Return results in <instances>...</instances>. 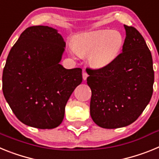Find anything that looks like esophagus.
<instances>
[{
  "instance_id": "esophagus-1",
  "label": "esophagus",
  "mask_w": 159,
  "mask_h": 159,
  "mask_svg": "<svg viewBox=\"0 0 159 159\" xmlns=\"http://www.w3.org/2000/svg\"><path fill=\"white\" fill-rule=\"evenodd\" d=\"M88 73L85 72V71H84L83 72V79H84V80H86L87 78H88Z\"/></svg>"
}]
</instances>
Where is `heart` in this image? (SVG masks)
<instances>
[{
  "label": "heart",
  "instance_id": "heart-1",
  "mask_svg": "<svg viewBox=\"0 0 159 159\" xmlns=\"http://www.w3.org/2000/svg\"><path fill=\"white\" fill-rule=\"evenodd\" d=\"M124 43L121 32L118 30L101 29L77 35L72 40L73 56H88V63L95 68H104L118 58Z\"/></svg>",
  "mask_w": 159,
  "mask_h": 159
}]
</instances>
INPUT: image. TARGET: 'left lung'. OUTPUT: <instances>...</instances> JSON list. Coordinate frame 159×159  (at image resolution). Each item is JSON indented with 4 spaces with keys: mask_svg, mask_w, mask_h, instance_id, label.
Listing matches in <instances>:
<instances>
[{
    "mask_svg": "<svg viewBox=\"0 0 159 159\" xmlns=\"http://www.w3.org/2000/svg\"><path fill=\"white\" fill-rule=\"evenodd\" d=\"M124 28L123 52L118 58L104 68L86 70L92 90L90 114L102 128L134 123L152 96L154 73L151 51L137 29L125 25Z\"/></svg>",
    "mask_w": 159,
    "mask_h": 159,
    "instance_id": "left-lung-1",
    "label": "left lung"
}]
</instances>
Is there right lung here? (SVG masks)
I'll use <instances>...</instances> for the list:
<instances>
[{
    "instance_id": "1",
    "label": "right lung",
    "mask_w": 159,
    "mask_h": 159,
    "mask_svg": "<svg viewBox=\"0 0 159 159\" xmlns=\"http://www.w3.org/2000/svg\"><path fill=\"white\" fill-rule=\"evenodd\" d=\"M66 43L48 26L25 29L7 57L2 90L20 121L29 127L52 129L62 123L71 93L82 82V69L61 64Z\"/></svg>"
}]
</instances>
